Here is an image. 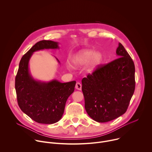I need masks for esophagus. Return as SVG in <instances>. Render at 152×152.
Returning <instances> with one entry per match:
<instances>
[{
    "instance_id": "1",
    "label": "esophagus",
    "mask_w": 152,
    "mask_h": 152,
    "mask_svg": "<svg viewBox=\"0 0 152 152\" xmlns=\"http://www.w3.org/2000/svg\"><path fill=\"white\" fill-rule=\"evenodd\" d=\"M75 88H76V89H77V90H81V89H82V85L80 84V83L77 82V83H76Z\"/></svg>"
}]
</instances>
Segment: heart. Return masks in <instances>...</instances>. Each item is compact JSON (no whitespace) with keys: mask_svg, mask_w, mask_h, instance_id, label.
<instances>
[{"mask_svg":"<svg viewBox=\"0 0 152 152\" xmlns=\"http://www.w3.org/2000/svg\"><path fill=\"white\" fill-rule=\"evenodd\" d=\"M103 59V56L99 52H94L93 50H82L77 53L72 59V65L75 67H80L86 64L85 71L87 73L94 72ZM69 69L72 68L68 65Z\"/></svg>","mask_w":152,"mask_h":152,"instance_id":"1","label":"heart"}]
</instances>
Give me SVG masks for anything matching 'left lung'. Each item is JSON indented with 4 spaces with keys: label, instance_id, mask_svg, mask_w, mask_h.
<instances>
[{
    "label": "left lung",
    "instance_id": "obj_1",
    "mask_svg": "<svg viewBox=\"0 0 152 152\" xmlns=\"http://www.w3.org/2000/svg\"><path fill=\"white\" fill-rule=\"evenodd\" d=\"M118 58L97 69L82 80L85 108L96 121L104 123L124 114L135 87V65L119 42Z\"/></svg>",
    "mask_w": 152,
    "mask_h": 152
}]
</instances>
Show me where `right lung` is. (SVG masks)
Listing matches in <instances>:
<instances>
[{
	"label": "right lung",
	"instance_id": "1",
	"mask_svg": "<svg viewBox=\"0 0 152 152\" xmlns=\"http://www.w3.org/2000/svg\"><path fill=\"white\" fill-rule=\"evenodd\" d=\"M59 48L58 42L42 40L37 42L21 58L15 76V88L18 106L25 114L39 123L58 122L64 114L67 99L75 90V80L66 83L55 79L41 82L34 79L30 73L29 62L34 52Z\"/></svg>",
	"mask_w": 152,
	"mask_h": 152
}]
</instances>
